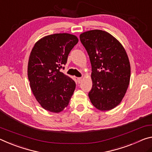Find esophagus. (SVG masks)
I'll list each match as a JSON object with an SVG mask.
<instances>
[{
	"label": "esophagus",
	"instance_id": "1",
	"mask_svg": "<svg viewBox=\"0 0 152 152\" xmlns=\"http://www.w3.org/2000/svg\"><path fill=\"white\" fill-rule=\"evenodd\" d=\"M81 81H82V78H81V77L77 78V82H78V83H81Z\"/></svg>",
	"mask_w": 152,
	"mask_h": 152
}]
</instances>
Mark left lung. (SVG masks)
I'll return each instance as SVG.
<instances>
[{
  "label": "left lung",
  "mask_w": 152,
  "mask_h": 152,
  "mask_svg": "<svg viewBox=\"0 0 152 152\" xmlns=\"http://www.w3.org/2000/svg\"><path fill=\"white\" fill-rule=\"evenodd\" d=\"M91 64V104L102 111L110 110L121 102L130 82L131 66L123 45L110 34L99 29L80 34Z\"/></svg>",
  "instance_id": "obj_1"
}]
</instances>
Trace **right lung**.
I'll use <instances>...</instances> for the list:
<instances>
[{"mask_svg":"<svg viewBox=\"0 0 152 152\" xmlns=\"http://www.w3.org/2000/svg\"><path fill=\"white\" fill-rule=\"evenodd\" d=\"M78 41L70 34L48 35L39 39L31 51L27 66L30 88L42 108L51 113L63 111L74 93L75 82L60 69Z\"/></svg>","mask_w":152,"mask_h":152,"instance_id":"1","label":"right lung"}]
</instances>
